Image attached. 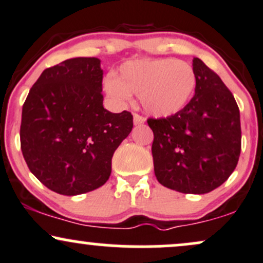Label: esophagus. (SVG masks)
I'll use <instances>...</instances> for the list:
<instances>
[{
  "label": "esophagus",
  "mask_w": 263,
  "mask_h": 263,
  "mask_svg": "<svg viewBox=\"0 0 263 263\" xmlns=\"http://www.w3.org/2000/svg\"><path fill=\"white\" fill-rule=\"evenodd\" d=\"M144 121H146V119H144L143 116H141V115L138 114H134L135 125H142V123H144Z\"/></svg>",
  "instance_id": "obj_1"
}]
</instances>
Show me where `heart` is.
<instances>
[{
  "label": "heart",
  "instance_id": "obj_1",
  "mask_svg": "<svg viewBox=\"0 0 263 263\" xmlns=\"http://www.w3.org/2000/svg\"><path fill=\"white\" fill-rule=\"evenodd\" d=\"M197 85L193 66L173 58L137 59L123 63L119 77L108 75L105 90L117 102H128L132 93L140 96L144 111L168 117L186 106Z\"/></svg>",
  "mask_w": 263,
  "mask_h": 263
}]
</instances>
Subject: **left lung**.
I'll list each match as a JSON object with an SVG mask.
<instances>
[{
	"mask_svg": "<svg viewBox=\"0 0 263 263\" xmlns=\"http://www.w3.org/2000/svg\"><path fill=\"white\" fill-rule=\"evenodd\" d=\"M195 93L167 119H148L157 180L184 194L216 189L236 168L241 152L240 110L215 71L193 59Z\"/></svg>",
	"mask_w": 263,
	"mask_h": 263,
	"instance_id": "8db88e82",
	"label": "left lung"
}]
</instances>
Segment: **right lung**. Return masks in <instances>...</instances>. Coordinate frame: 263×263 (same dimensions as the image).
<instances>
[{
  "label": "right lung",
  "instance_id": "right-lung-1",
  "mask_svg": "<svg viewBox=\"0 0 263 263\" xmlns=\"http://www.w3.org/2000/svg\"><path fill=\"white\" fill-rule=\"evenodd\" d=\"M100 59L73 58L47 68L22 108L21 149L48 189L79 195L100 188L111 159L134 127L128 111L104 108Z\"/></svg>",
  "mask_w": 263,
  "mask_h": 263
}]
</instances>
